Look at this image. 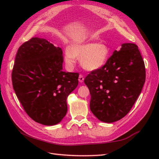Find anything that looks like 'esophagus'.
<instances>
[{"label":"esophagus","mask_w":159,"mask_h":159,"mask_svg":"<svg viewBox=\"0 0 159 159\" xmlns=\"http://www.w3.org/2000/svg\"><path fill=\"white\" fill-rule=\"evenodd\" d=\"M84 76L82 75H79V78H78V80H79V82L80 83H82L83 81H84Z\"/></svg>","instance_id":"esophagus-1"}]
</instances>
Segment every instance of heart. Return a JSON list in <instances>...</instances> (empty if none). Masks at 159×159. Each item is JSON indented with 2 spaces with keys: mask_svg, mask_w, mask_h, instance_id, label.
I'll return each instance as SVG.
<instances>
[{
  "mask_svg": "<svg viewBox=\"0 0 159 159\" xmlns=\"http://www.w3.org/2000/svg\"><path fill=\"white\" fill-rule=\"evenodd\" d=\"M109 56V48L105 44L76 42L66 49L64 61L67 67L71 68L75 63V58L80 59V64L85 70L93 71L102 68L106 64Z\"/></svg>",
  "mask_w": 159,
  "mask_h": 159,
  "instance_id": "b5f03b06",
  "label": "heart"
}]
</instances>
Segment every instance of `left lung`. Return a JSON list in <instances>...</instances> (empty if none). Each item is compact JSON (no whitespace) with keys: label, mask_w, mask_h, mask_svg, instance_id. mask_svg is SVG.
<instances>
[{"label":"left lung","mask_w":159,"mask_h":159,"mask_svg":"<svg viewBox=\"0 0 159 159\" xmlns=\"http://www.w3.org/2000/svg\"><path fill=\"white\" fill-rule=\"evenodd\" d=\"M145 82V67L138 46L122 44L102 68L84 80L91 95V111L102 122L120 120L133 106Z\"/></svg>","instance_id":"left-lung-1"}]
</instances>
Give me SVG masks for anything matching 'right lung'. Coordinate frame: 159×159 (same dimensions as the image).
I'll use <instances>...</instances> for the list:
<instances>
[{
  "label": "right lung",
  "instance_id": "add662e5",
  "mask_svg": "<svg viewBox=\"0 0 159 159\" xmlns=\"http://www.w3.org/2000/svg\"><path fill=\"white\" fill-rule=\"evenodd\" d=\"M62 54L61 48L35 37L16 55L13 89L28 116L44 125L61 121L68 111L67 98L78 85V73L63 71Z\"/></svg>",
  "mask_w": 159,
  "mask_h": 159
}]
</instances>
